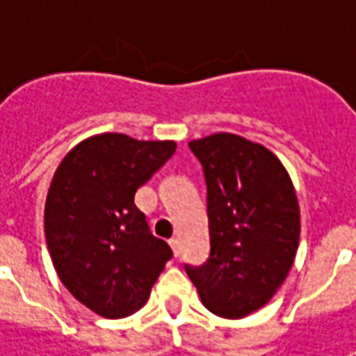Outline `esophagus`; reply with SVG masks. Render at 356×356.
I'll return each instance as SVG.
<instances>
[{
	"mask_svg": "<svg viewBox=\"0 0 356 356\" xmlns=\"http://www.w3.org/2000/svg\"><path fill=\"white\" fill-rule=\"evenodd\" d=\"M170 245H172V252H174V255L178 257V255H180V252H182V245H180V239H178V238H172V239H170Z\"/></svg>",
	"mask_w": 356,
	"mask_h": 356,
	"instance_id": "esophagus-1",
	"label": "esophagus"
}]
</instances>
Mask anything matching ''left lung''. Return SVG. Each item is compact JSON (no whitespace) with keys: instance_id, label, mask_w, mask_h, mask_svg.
Listing matches in <instances>:
<instances>
[{"instance_id":"8db88e82","label":"left lung","mask_w":356,"mask_h":356,"mask_svg":"<svg viewBox=\"0 0 356 356\" xmlns=\"http://www.w3.org/2000/svg\"><path fill=\"white\" fill-rule=\"evenodd\" d=\"M208 188L210 257L184 266L208 311L241 319L275 295L299 245V204L287 170L261 144L218 132L188 144Z\"/></svg>"}]
</instances>
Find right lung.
I'll return each mask as SVG.
<instances>
[{
	"instance_id": "1",
	"label": "right lung",
	"mask_w": 356,
	"mask_h": 356,
	"mask_svg": "<svg viewBox=\"0 0 356 356\" xmlns=\"http://www.w3.org/2000/svg\"><path fill=\"white\" fill-rule=\"evenodd\" d=\"M172 140L106 132L63 158L45 202V238L63 285L97 315L120 319L146 303L172 257L134 194L174 154Z\"/></svg>"
}]
</instances>
